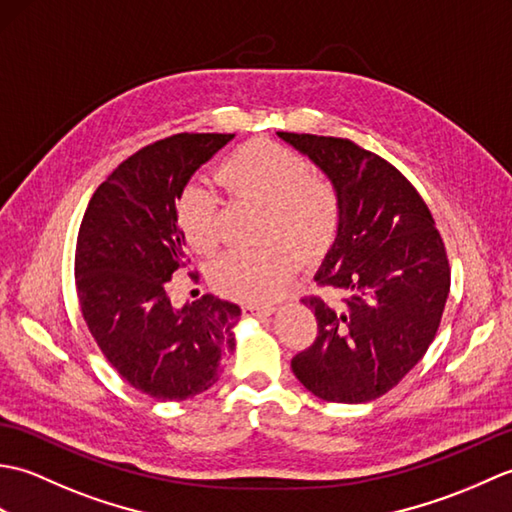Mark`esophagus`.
<instances>
[{
  "mask_svg": "<svg viewBox=\"0 0 512 512\" xmlns=\"http://www.w3.org/2000/svg\"><path fill=\"white\" fill-rule=\"evenodd\" d=\"M242 312L244 317H250V319H266L275 312V306H244Z\"/></svg>",
  "mask_w": 512,
  "mask_h": 512,
  "instance_id": "1",
  "label": "esophagus"
}]
</instances>
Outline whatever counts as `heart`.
Listing matches in <instances>:
<instances>
[{"instance_id":"1","label":"heart","mask_w":512,"mask_h":512,"mask_svg":"<svg viewBox=\"0 0 512 512\" xmlns=\"http://www.w3.org/2000/svg\"><path fill=\"white\" fill-rule=\"evenodd\" d=\"M215 178L233 198L264 206L262 239H286L303 255H317L334 237L339 224L336 191L312 176L310 162L295 149L255 140L228 158ZM178 222L193 250L213 253L222 237L220 198L202 182L191 184L180 198ZM286 242L228 250L213 264L215 288L237 301L273 299L297 270V253Z\"/></svg>"}]
</instances>
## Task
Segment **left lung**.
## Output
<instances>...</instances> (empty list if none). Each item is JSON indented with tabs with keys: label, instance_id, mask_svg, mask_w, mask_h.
Returning <instances> with one entry per match:
<instances>
[{
	"label": "left lung",
	"instance_id": "obj_1",
	"mask_svg": "<svg viewBox=\"0 0 512 512\" xmlns=\"http://www.w3.org/2000/svg\"><path fill=\"white\" fill-rule=\"evenodd\" d=\"M339 198L334 244L314 281L341 301L306 299L319 334L292 372L328 402L376 400L396 387L431 341L451 273L431 211L398 169L352 140L277 132Z\"/></svg>",
	"mask_w": 512,
	"mask_h": 512
}]
</instances>
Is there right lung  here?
<instances>
[{
    "label": "right lung",
    "mask_w": 512,
    "mask_h": 512,
    "mask_svg": "<svg viewBox=\"0 0 512 512\" xmlns=\"http://www.w3.org/2000/svg\"><path fill=\"white\" fill-rule=\"evenodd\" d=\"M235 134H176L147 145L107 178L76 239L83 319L129 385L158 400L209 389L235 350L237 303L206 295L176 308L173 273L187 268L178 202L191 176Z\"/></svg>",
    "instance_id": "obj_1"
}]
</instances>
